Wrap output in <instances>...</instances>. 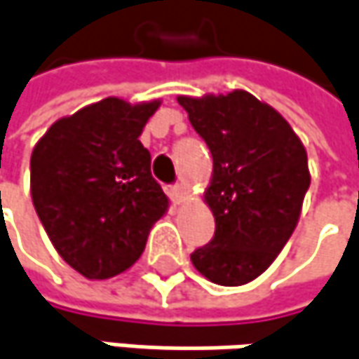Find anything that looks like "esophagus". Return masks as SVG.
<instances>
[{
    "mask_svg": "<svg viewBox=\"0 0 359 359\" xmlns=\"http://www.w3.org/2000/svg\"><path fill=\"white\" fill-rule=\"evenodd\" d=\"M171 196L177 204L186 202L188 200V188L184 184H177V186H171Z\"/></svg>",
    "mask_w": 359,
    "mask_h": 359,
    "instance_id": "1",
    "label": "esophagus"
}]
</instances>
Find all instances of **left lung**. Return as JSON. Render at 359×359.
I'll return each instance as SVG.
<instances>
[{
  "label": "left lung",
  "mask_w": 359,
  "mask_h": 359,
  "mask_svg": "<svg viewBox=\"0 0 359 359\" xmlns=\"http://www.w3.org/2000/svg\"><path fill=\"white\" fill-rule=\"evenodd\" d=\"M177 102L214 159L204 202L216 232L191 262L216 285H246L273 264L295 230L311 184L307 151L291 125L246 90Z\"/></svg>",
  "instance_id": "8db88e82"
}]
</instances>
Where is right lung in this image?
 <instances>
[{"label":"right lung","mask_w":359,"mask_h":359,"mask_svg":"<svg viewBox=\"0 0 359 359\" xmlns=\"http://www.w3.org/2000/svg\"><path fill=\"white\" fill-rule=\"evenodd\" d=\"M159 100L109 97L58 118L36 143L29 188L54 248L82 277L121 275L145 250L170 200L139 135Z\"/></svg>","instance_id":"1"}]
</instances>
